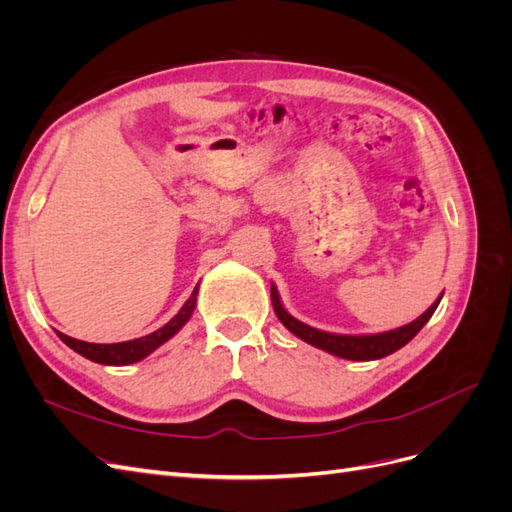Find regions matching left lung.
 Returning <instances> with one entry per match:
<instances>
[{"instance_id": "left-lung-1", "label": "left lung", "mask_w": 512, "mask_h": 512, "mask_svg": "<svg viewBox=\"0 0 512 512\" xmlns=\"http://www.w3.org/2000/svg\"><path fill=\"white\" fill-rule=\"evenodd\" d=\"M440 297L433 301V305L427 309L425 314L418 316L416 320H412L410 324H404V327L393 329V331H386V333H376V335H337V333H327V331H320L309 327V324L292 318L282 301H280V294H277V288L271 284V301H273V309L277 318L284 324V327L297 335L303 342L312 344L324 352L335 354L339 359H350V361H376V359H384V356L393 354L395 350L404 348L410 339L421 331L427 320L436 312V307L440 305Z\"/></svg>"}]
</instances>
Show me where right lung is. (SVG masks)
Returning a JSON list of instances; mask_svg holds the SVG:
<instances>
[{
	"label": "right lung",
	"mask_w": 512,
	"mask_h": 512,
	"mask_svg": "<svg viewBox=\"0 0 512 512\" xmlns=\"http://www.w3.org/2000/svg\"><path fill=\"white\" fill-rule=\"evenodd\" d=\"M196 297H198V286L194 288L192 297L183 303V307L177 312V316L173 320H168L162 329L153 331L145 337L138 339H130V342H119V344H89V342H81V339L68 337L64 333H59V339L66 346H70L74 352H79L85 359L100 363V365H130V363H138L143 361L145 356H149L153 350L160 348L164 342H168L170 337L177 335L183 324L188 322L194 314L196 307Z\"/></svg>",
	"instance_id": "1"
}]
</instances>
